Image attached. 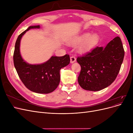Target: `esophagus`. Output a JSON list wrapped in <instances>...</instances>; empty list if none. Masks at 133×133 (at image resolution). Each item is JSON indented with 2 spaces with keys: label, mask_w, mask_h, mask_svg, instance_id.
Wrapping results in <instances>:
<instances>
[{
  "label": "esophagus",
  "mask_w": 133,
  "mask_h": 133,
  "mask_svg": "<svg viewBox=\"0 0 133 133\" xmlns=\"http://www.w3.org/2000/svg\"><path fill=\"white\" fill-rule=\"evenodd\" d=\"M76 61V58L74 56H72V57H70V63H73L74 62H75Z\"/></svg>",
  "instance_id": "obj_1"
}]
</instances>
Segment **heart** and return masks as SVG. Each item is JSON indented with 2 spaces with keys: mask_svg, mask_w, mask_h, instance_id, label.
Listing matches in <instances>:
<instances>
[{
  "mask_svg": "<svg viewBox=\"0 0 133 133\" xmlns=\"http://www.w3.org/2000/svg\"><path fill=\"white\" fill-rule=\"evenodd\" d=\"M99 40V38L98 34H93L91 35L90 33H85L71 39L69 44L72 46L82 44L79 48V51L80 53H84L95 46L98 43Z\"/></svg>",
  "mask_w": 133,
  "mask_h": 133,
  "instance_id": "heart-1",
  "label": "heart"
}]
</instances>
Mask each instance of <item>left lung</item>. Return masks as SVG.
I'll use <instances>...</instances> for the list:
<instances>
[{"label":"left lung","instance_id":"1","mask_svg":"<svg viewBox=\"0 0 133 133\" xmlns=\"http://www.w3.org/2000/svg\"><path fill=\"white\" fill-rule=\"evenodd\" d=\"M124 57L121 39L116 37L106 46H97L77 58L81 66L78 83L83 89L99 91L109 86L117 76Z\"/></svg>","mask_w":133,"mask_h":133}]
</instances>
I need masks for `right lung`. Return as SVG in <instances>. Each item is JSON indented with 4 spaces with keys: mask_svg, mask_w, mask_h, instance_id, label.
<instances>
[{
    "mask_svg": "<svg viewBox=\"0 0 133 133\" xmlns=\"http://www.w3.org/2000/svg\"><path fill=\"white\" fill-rule=\"evenodd\" d=\"M39 29L40 25L30 26L20 34L15 45L13 55L14 64L23 83L31 91L40 94H48L55 90L60 80V70L70 63L69 55L52 57L41 64H30L22 58L20 52V44L23 36L31 29Z\"/></svg>",
    "mask_w": 133,
    "mask_h": 133,
    "instance_id": "right-lung-1",
    "label": "right lung"
}]
</instances>
